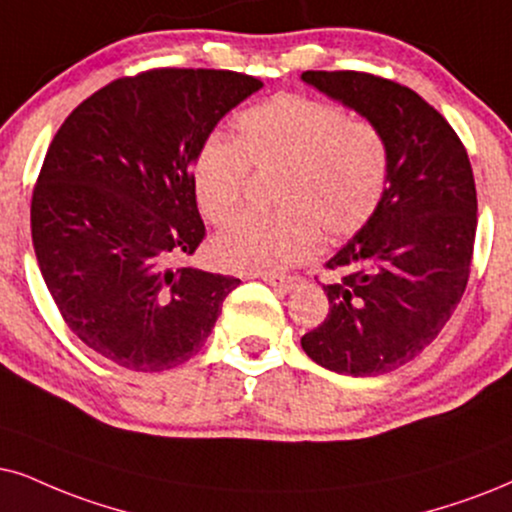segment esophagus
Listing matches in <instances>:
<instances>
[{
  "label": "esophagus",
  "mask_w": 512,
  "mask_h": 512,
  "mask_svg": "<svg viewBox=\"0 0 512 512\" xmlns=\"http://www.w3.org/2000/svg\"><path fill=\"white\" fill-rule=\"evenodd\" d=\"M262 281L269 283L271 288L281 290V293H290V290L297 286V281H300V278H297V276H283V274H262Z\"/></svg>",
  "instance_id": "obj_1"
}]
</instances>
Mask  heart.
I'll return each mask as SVG.
<instances>
[{
  "label": "heart",
  "instance_id": "obj_1",
  "mask_svg": "<svg viewBox=\"0 0 512 512\" xmlns=\"http://www.w3.org/2000/svg\"><path fill=\"white\" fill-rule=\"evenodd\" d=\"M252 172H276L274 215H245L212 241L226 271L274 274L307 262L326 241L364 229L383 203L390 155L383 132L335 103L278 94L236 118V139L210 137L193 163L198 208L226 224Z\"/></svg>",
  "mask_w": 512,
  "mask_h": 512
}]
</instances>
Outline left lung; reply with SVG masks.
<instances>
[{
    "mask_svg": "<svg viewBox=\"0 0 512 512\" xmlns=\"http://www.w3.org/2000/svg\"><path fill=\"white\" fill-rule=\"evenodd\" d=\"M314 84L383 132L390 172L383 203L326 262L328 316L302 335L323 368L380 375L418 357L468 286L477 191L454 127L404 84L359 70H307Z\"/></svg>",
    "mask_w": 512,
    "mask_h": 512,
    "instance_id": "obj_1",
    "label": "left lung"
}]
</instances>
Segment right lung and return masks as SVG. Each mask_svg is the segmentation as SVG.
<instances>
[{"mask_svg":"<svg viewBox=\"0 0 512 512\" xmlns=\"http://www.w3.org/2000/svg\"><path fill=\"white\" fill-rule=\"evenodd\" d=\"M262 87L234 70L151 68L84 99L32 189L37 262L68 328L129 371H167L203 347L238 278L179 264L205 238L193 163Z\"/></svg>","mask_w":512,"mask_h":512,"instance_id":"obj_1","label":"right lung"}]
</instances>
